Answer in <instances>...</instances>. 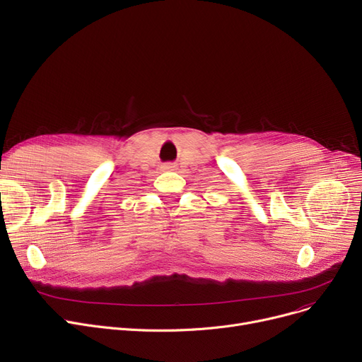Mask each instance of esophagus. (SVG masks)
I'll return each instance as SVG.
<instances>
[{
    "label": "esophagus",
    "instance_id": "34e87169",
    "mask_svg": "<svg viewBox=\"0 0 362 362\" xmlns=\"http://www.w3.org/2000/svg\"><path fill=\"white\" fill-rule=\"evenodd\" d=\"M163 170H176V165H175V164H171V163H168V164L163 165Z\"/></svg>",
    "mask_w": 362,
    "mask_h": 362
}]
</instances>
